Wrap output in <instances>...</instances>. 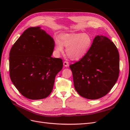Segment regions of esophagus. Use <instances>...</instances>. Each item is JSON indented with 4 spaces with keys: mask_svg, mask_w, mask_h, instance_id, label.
<instances>
[{
    "mask_svg": "<svg viewBox=\"0 0 130 130\" xmlns=\"http://www.w3.org/2000/svg\"><path fill=\"white\" fill-rule=\"evenodd\" d=\"M63 65H64V67H68V66H69V63H68V62H67V61H64L63 62Z\"/></svg>",
    "mask_w": 130,
    "mask_h": 130,
    "instance_id": "esophagus-1",
    "label": "esophagus"
}]
</instances>
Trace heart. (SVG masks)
I'll return each mask as SVG.
<instances>
[{
    "mask_svg": "<svg viewBox=\"0 0 130 130\" xmlns=\"http://www.w3.org/2000/svg\"><path fill=\"white\" fill-rule=\"evenodd\" d=\"M92 43V38L87 34H65L61 35V40H56L55 50L57 53H62L64 45L67 47L68 57L72 60L77 61L87 53Z\"/></svg>",
    "mask_w": 130,
    "mask_h": 130,
    "instance_id": "obj_1",
    "label": "heart"
}]
</instances>
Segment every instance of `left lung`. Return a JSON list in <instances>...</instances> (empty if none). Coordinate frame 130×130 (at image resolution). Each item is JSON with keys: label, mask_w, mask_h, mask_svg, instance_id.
<instances>
[{"label": "left lung", "mask_w": 130, "mask_h": 130, "mask_svg": "<svg viewBox=\"0 0 130 130\" xmlns=\"http://www.w3.org/2000/svg\"><path fill=\"white\" fill-rule=\"evenodd\" d=\"M69 67L78 94L86 99H99L111 90L118 78V50L107 37L98 35L85 56Z\"/></svg>", "instance_id": "left-lung-1"}]
</instances>
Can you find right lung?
<instances>
[{
	"label": "right lung",
	"mask_w": 130,
	"mask_h": 130,
	"mask_svg": "<svg viewBox=\"0 0 130 130\" xmlns=\"http://www.w3.org/2000/svg\"><path fill=\"white\" fill-rule=\"evenodd\" d=\"M55 42L40 26L27 29L10 52L11 81L27 99H44L52 93L55 78L63 67L61 58L52 55Z\"/></svg>",
	"instance_id": "add662e5"
}]
</instances>
